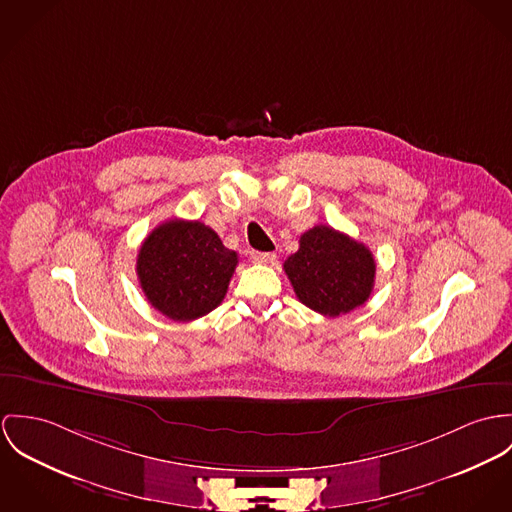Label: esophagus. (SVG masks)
<instances>
[{"instance_id": "obj_1", "label": "esophagus", "mask_w": 512, "mask_h": 512, "mask_svg": "<svg viewBox=\"0 0 512 512\" xmlns=\"http://www.w3.org/2000/svg\"><path fill=\"white\" fill-rule=\"evenodd\" d=\"M251 259H253V263H257V265H271V263H275L277 255H275V253H261V251H253V253H251Z\"/></svg>"}]
</instances>
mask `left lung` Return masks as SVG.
I'll list each match as a JSON object with an SVG mask.
<instances>
[{
	"instance_id": "left-lung-1",
	"label": "left lung",
	"mask_w": 512,
	"mask_h": 512,
	"mask_svg": "<svg viewBox=\"0 0 512 512\" xmlns=\"http://www.w3.org/2000/svg\"><path fill=\"white\" fill-rule=\"evenodd\" d=\"M284 273L298 300L336 318L367 302L375 284L373 253L330 226L300 235V247L284 261Z\"/></svg>"
}]
</instances>
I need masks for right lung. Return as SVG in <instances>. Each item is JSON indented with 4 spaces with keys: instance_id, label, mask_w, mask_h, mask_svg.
Wrapping results in <instances>:
<instances>
[{
    "instance_id": "1",
    "label": "right lung",
    "mask_w": 512,
    "mask_h": 512,
    "mask_svg": "<svg viewBox=\"0 0 512 512\" xmlns=\"http://www.w3.org/2000/svg\"><path fill=\"white\" fill-rule=\"evenodd\" d=\"M235 267L237 253L198 220L157 226L137 255V277L147 300L174 322H190L218 308Z\"/></svg>"
}]
</instances>
